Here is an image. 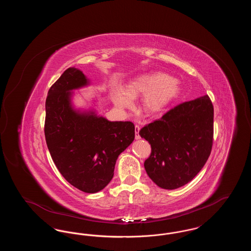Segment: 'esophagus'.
Instances as JSON below:
<instances>
[{"label": "esophagus", "instance_id": "1", "mask_svg": "<svg viewBox=\"0 0 251 251\" xmlns=\"http://www.w3.org/2000/svg\"><path fill=\"white\" fill-rule=\"evenodd\" d=\"M139 131H140V126L136 124V125L134 126V131H135V139H140Z\"/></svg>", "mask_w": 251, "mask_h": 251}]
</instances>
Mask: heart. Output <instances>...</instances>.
<instances>
[{
	"label": "heart",
	"mask_w": 251,
	"mask_h": 251,
	"mask_svg": "<svg viewBox=\"0 0 251 251\" xmlns=\"http://www.w3.org/2000/svg\"><path fill=\"white\" fill-rule=\"evenodd\" d=\"M179 82L162 72L142 75L128 85L127 94L117 89L114 100L118 106L130 107L131 99L144 96L142 108L149 115L160 113L167 104L179 94Z\"/></svg>",
	"instance_id": "b5f03b06"
}]
</instances>
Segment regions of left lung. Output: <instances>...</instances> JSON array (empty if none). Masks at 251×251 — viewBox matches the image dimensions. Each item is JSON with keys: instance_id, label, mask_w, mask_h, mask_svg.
I'll return each instance as SVG.
<instances>
[{"instance_id": "1", "label": "left lung", "mask_w": 251, "mask_h": 251, "mask_svg": "<svg viewBox=\"0 0 251 251\" xmlns=\"http://www.w3.org/2000/svg\"><path fill=\"white\" fill-rule=\"evenodd\" d=\"M151 147L144 167L164 189L186 184L202 169L212 151L214 106L208 95L175 106L139 131Z\"/></svg>"}]
</instances>
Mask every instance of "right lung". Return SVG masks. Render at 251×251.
<instances>
[{
	"label": "right lung",
	"instance_id": "1",
	"mask_svg": "<svg viewBox=\"0 0 251 251\" xmlns=\"http://www.w3.org/2000/svg\"><path fill=\"white\" fill-rule=\"evenodd\" d=\"M86 84L84 73L70 68L50 86L44 133L62 176L81 191L96 193L111 181L118 157L134 139V125L74 111L70 91Z\"/></svg>",
	"mask_w": 251,
	"mask_h": 251
}]
</instances>
